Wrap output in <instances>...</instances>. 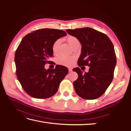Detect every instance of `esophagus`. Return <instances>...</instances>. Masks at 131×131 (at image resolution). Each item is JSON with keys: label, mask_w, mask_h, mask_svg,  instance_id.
Returning <instances> with one entry per match:
<instances>
[{"label": "esophagus", "mask_w": 131, "mask_h": 131, "mask_svg": "<svg viewBox=\"0 0 131 131\" xmlns=\"http://www.w3.org/2000/svg\"><path fill=\"white\" fill-rule=\"evenodd\" d=\"M68 70H69V72H72V69L69 68H68Z\"/></svg>", "instance_id": "obj_1"}]
</instances>
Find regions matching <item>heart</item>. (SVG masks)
<instances>
[{
	"mask_svg": "<svg viewBox=\"0 0 131 131\" xmlns=\"http://www.w3.org/2000/svg\"><path fill=\"white\" fill-rule=\"evenodd\" d=\"M66 40L72 49L74 46L80 43L79 40L77 38H75L73 36H71V35L67 37ZM61 41L60 39H57V40H56L53 43L52 46V50L53 53H57L59 49V46L61 44ZM74 60L75 58L74 57L61 56L57 58V62L59 65L69 66L73 64Z\"/></svg>",
	"mask_w": 131,
	"mask_h": 131,
	"instance_id": "obj_1",
	"label": "heart"
}]
</instances>
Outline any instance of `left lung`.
Wrapping results in <instances>:
<instances>
[{
  "label": "left lung",
  "instance_id": "left-lung-1",
  "mask_svg": "<svg viewBox=\"0 0 131 131\" xmlns=\"http://www.w3.org/2000/svg\"><path fill=\"white\" fill-rule=\"evenodd\" d=\"M66 31L81 44L79 66L90 67L89 72L85 73L78 67L73 69L78 74L73 83L75 92L85 100L98 98L105 92L113 79L116 58L113 43L106 35L91 28Z\"/></svg>",
  "mask_w": 131,
  "mask_h": 131
}]
</instances>
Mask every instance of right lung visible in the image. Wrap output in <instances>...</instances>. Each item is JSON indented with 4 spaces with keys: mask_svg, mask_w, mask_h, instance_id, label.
<instances>
[{
    "mask_svg": "<svg viewBox=\"0 0 131 131\" xmlns=\"http://www.w3.org/2000/svg\"><path fill=\"white\" fill-rule=\"evenodd\" d=\"M66 35L62 30L38 29L27 34L18 45L15 55L17 77L23 90L31 97H52L68 74V68L61 65L52 69L45 68L46 63L51 62L48 59L53 56V43Z\"/></svg>",
    "mask_w": 131,
    "mask_h": 131,
    "instance_id": "right-lung-1",
    "label": "right lung"
}]
</instances>
